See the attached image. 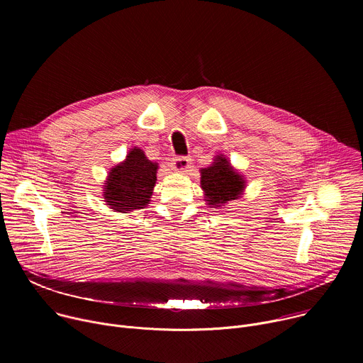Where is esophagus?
I'll return each mask as SVG.
<instances>
[{"label": "esophagus", "mask_w": 363, "mask_h": 363, "mask_svg": "<svg viewBox=\"0 0 363 363\" xmlns=\"http://www.w3.org/2000/svg\"><path fill=\"white\" fill-rule=\"evenodd\" d=\"M189 164H191V160H189V158L179 157V158H175V160H174L172 167H174V169H175L177 172H181V174H182V172H186V171H188Z\"/></svg>", "instance_id": "1"}]
</instances>
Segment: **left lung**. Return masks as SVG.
Masks as SVG:
<instances>
[{
  "label": "left lung",
  "instance_id": "obj_1",
  "mask_svg": "<svg viewBox=\"0 0 363 363\" xmlns=\"http://www.w3.org/2000/svg\"><path fill=\"white\" fill-rule=\"evenodd\" d=\"M201 188L205 192L206 203L217 208L228 201L238 199L245 188V181L224 155H217L208 168L201 169Z\"/></svg>",
  "mask_w": 363,
  "mask_h": 363
}]
</instances>
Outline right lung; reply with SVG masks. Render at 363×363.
Listing matches in <instances>:
<instances>
[{
	"label": "right lung",
	"mask_w": 363,
	"mask_h": 363,
	"mask_svg": "<svg viewBox=\"0 0 363 363\" xmlns=\"http://www.w3.org/2000/svg\"><path fill=\"white\" fill-rule=\"evenodd\" d=\"M157 171L158 164L149 161L142 149H130L126 160L111 169L103 185L106 205L116 213L145 208L157 184Z\"/></svg>",
	"instance_id": "right-lung-1"
}]
</instances>
